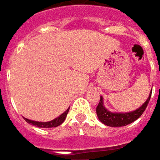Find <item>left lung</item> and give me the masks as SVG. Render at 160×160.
Returning <instances> with one entry per match:
<instances>
[{
	"label": "left lung",
	"instance_id": "obj_1",
	"mask_svg": "<svg viewBox=\"0 0 160 160\" xmlns=\"http://www.w3.org/2000/svg\"><path fill=\"white\" fill-rule=\"evenodd\" d=\"M151 93H152V90L148 96V98L147 99V101L139 108L136 109L135 111H132V112H128V113H113V112H110L104 107L103 97H100L99 104L97 107V118L103 124H105L108 127H113V128L118 127H118H124V126L129 125L132 122L136 121L138 118L141 117V115L144 113L145 109L147 108V106L149 102V99L151 97Z\"/></svg>",
	"mask_w": 160,
	"mask_h": 160
}]
</instances>
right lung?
I'll list each match as a JSON object with an SVG mask.
<instances>
[{"label": "right lung", "instance_id": "right-lung-1", "mask_svg": "<svg viewBox=\"0 0 160 160\" xmlns=\"http://www.w3.org/2000/svg\"><path fill=\"white\" fill-rule=\"evenodd\" d=\"M68 111H69V108L67 109L65 112H63V114L61 116H59L57 118H54L53 120L49 121V122H38V121H32V120L27 119V118H24V120L29 124H32V126H35L37 128H56V127L60 126L65 120L66 116L68 114Z\"/></svg>", "mask_w": 160, "mask_h": 160}]
</instances>
